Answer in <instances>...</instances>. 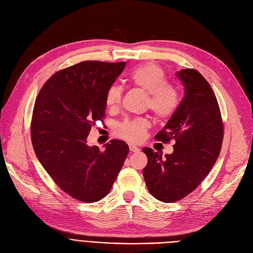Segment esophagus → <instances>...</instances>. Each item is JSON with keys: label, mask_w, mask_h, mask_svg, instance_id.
<instances>
[{"label": "esophagus", "mask_w": 253, "mask_h": 253, "mask_svg": "<svg viewBox=\"0 0 253 253\" xmlns=\"http://www.w3.org/2000/svg\"><path fill=\"white\" fill-rule=\"evenodd\" d=\"M129 150L132 151V153H138V151L140 150V148L137 147V146L134 145V144H129Z\"/></svg>", "instance_id": "34e87169"}]
</instances>
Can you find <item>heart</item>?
Segmentation results:
<instances>
[{
  "instance_id": "1",
  "label": "heart",
  "mask_w": 253,
  "mask_h": 253,
  "mask_svg": "<svg viewBox=\"0 0 253 253\" xmlns=\"http://www.w3.org/2000/svg\"><path fill=\"white\" fill-rule=\"evenodd\" d=\"M128 81L147 93L146 106L159 118H168L174 114L179 105L177 90L167 83L166 74L156 63H145L135 67L128 74ZM123 89L113 84L108 89L105 102L109 109L119 106ZM149 126L148 119L144 117L126 118L116 126V134L126 140L137 142L142 140Z\"/></svg>"
}]
</instances>
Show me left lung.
Returning <instances> with one entry per match:
<instances>
[{
  "label": "left lung",
  "mask_w": 253,
  "mask_h": 253,
  "mask_svg": "<svg viewBox=\"0 0 253 253\" xmlns=\"http://www.w3.org/2000/svg\"><path fill=\"white\" fill-rule=\"evenodd\" d=\"M185 96L165 126L155 136L161 142L174 139L172 154H158L142 148L147 157L143 176L149 193L163 203L190 194L213 168L219 157L223 126L213 89L195 69L175 74Z\"/></svg>",
  "instance_id": "8db88e82"
}]
</instances>
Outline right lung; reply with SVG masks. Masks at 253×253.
I'll return each mask as SVG.
<instances>
[{
	"mask_svg": "<svg viewBox=\"0 0 253 253\" xmlns=\"http://www.w3.org/2000/svg\"><path fill=\"white\" fill-rule=\"evenodd\" d=\"M124 66L125 62H80L50 77L35 100V155L60 189L84 203L109 193L128 154L123 140H111L104 150L87 143L91 126L105 115L107 89Z\"/></svg>",
	"mask_w": 253,
	"mask_h": 253,
	"instance_id": "1",
	"label": "right lung"
}]
</instances>
